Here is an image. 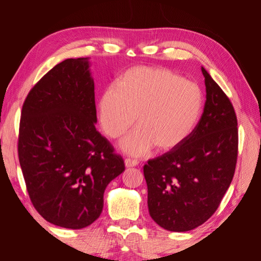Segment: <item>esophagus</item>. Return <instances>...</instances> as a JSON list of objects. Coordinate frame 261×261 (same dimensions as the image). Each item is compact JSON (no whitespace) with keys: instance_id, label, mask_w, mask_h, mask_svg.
I'll use <instances>...</instances> for the list:
<instances>
[{"instance_id":"esophagus-1","label":"esophagus","mask_w":261,"mask_h":261,"mask_svg":"<svg viewBox=\"0 0 261 261\" xmlns=\"http://www.w3.org/2000/svg\"><path fill=\"white\" fill-rule=\"evenodd\" d=\"M139 164V162L137 160H133V159H126L125 160V165L126 168H134V167H137Z\"/></svg>"}]
</instances>
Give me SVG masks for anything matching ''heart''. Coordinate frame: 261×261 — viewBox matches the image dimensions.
Returning a JSON list of instances; mask_svg holds the SVG:
<instances>
[{
  "instance_id": "b5f03b06",
  "label": "heart",
  "mask_w": 261,
  "mask_h": 261,
  "mask_svg": "<svg viewBox=\"0 0 261 261\" xmlns=\"http://www.w3.org/2000/svg\"><path fill=\"white\" fill-rule=\"evenodd\" d=\"M203 107L200 87L172 70L137 66L128 69L118 87L109 86L99 101V120L108 136L117 138L136 123L139 127L124 137L125 153L141 156L154 146L176 148L191 135Z\"/></svg>"
}]
</instances>
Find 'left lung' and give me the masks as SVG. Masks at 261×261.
Wrapping results in <instances>:
<instances>
[{
	"instance_id": "8db88e82",
	"label": "left lung",
	"mask_w": 261,
	"mask_h": 261,
	"mask_svg": "<svg viewBox=\"0 0 261 261\" xmlns=\"http://www.w3.org/2000/svg\"><path fill=\"white\" fill-rule=\"evenodd\" d=\"M201 72L206 102L198 124L183 144L144 167L150 217L172 232L191 231L216 212L238 160L234 108L207 70Z\"/></svg>"
}]
</instances>
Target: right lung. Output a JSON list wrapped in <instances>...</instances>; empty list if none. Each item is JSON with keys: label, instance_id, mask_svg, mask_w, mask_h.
<instances>
[{"label": "right lung", "instance_id": "right-lung-1", "mask_svg": "<svg viewBox=\"0 0 261 261\" xmlns=\"http://www.w3.org/2000/svg\"><path fill=\"white\" fill-rule=\"evenodd\" d=\"M96 123L89 58L55 65L23 102L20 168L34 207L54 225L80 230L93 223L107 186L125 170Z\"/></svg>", "mask_w": 261, "mask_h": 261}]
</instances>
